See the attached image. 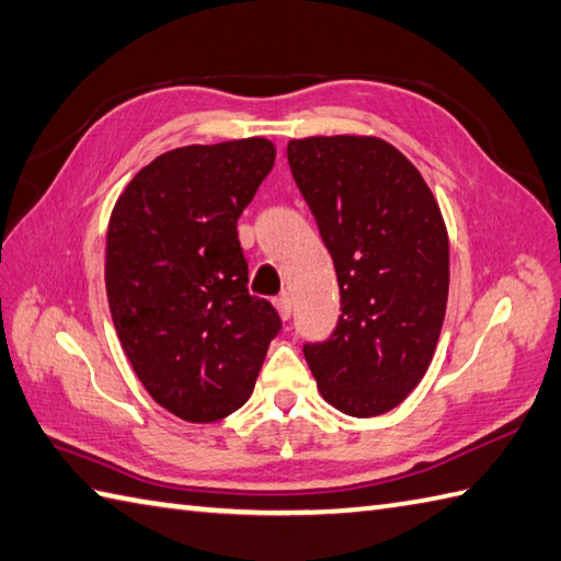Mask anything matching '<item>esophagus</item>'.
<instances>
[{"label": "esophagus", "mask_w": 561, "mask_h": 561, "mask_svg": "<svg viewBox=\"0 0 561 561\" xmlns=\"http://www.w3.org/2000/svg\"><path fill=\"white\" fill-rule=\"evenodd\" d=\"M273 305H276V310H278L280 319H288V317H290V312H293V302H290V295H288V293L278 295L276 300H273Z\"/></svg>", "instance_id": "esophagus-1"}]
</instances>
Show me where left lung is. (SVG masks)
Masks as SVG:
<instances>
[{"label":"left lung","mask_w":561,"mask_h":561,"mask_svg":"<svg viewBox=\"0 0 561 561\" xmlns=\"http://www.w3.org/2000/svg\"><path fill=\"white\" fill-rule=\"evenodd\" d=\"M297 188L334 259L341 317L305 346L319 394L348 416L387 414L421 382L436 351L450 285L438 201L394 145L373 135L288 142Z\"/></svg>","instance_id":"1"}]
</instances>
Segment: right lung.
<instances>
[{
    "label": "right lung",
    "instance_id": "add662e5",
    "mask_svg": "<svg viewBox=\"0 0 561 561\" xmlns=\"http://www.w3.org/2000/svg\"><path fill=\"white\" fill-rule=\"evenodd\" d=\"M276 162L266 137L152 159L111 210L106 295L135 375L159 407L213 424L254 392L280 317L249 295L237 220Z\"/></svg>",
    "mask_w": 561,
    "mask_h": 561
}]
</instances>
